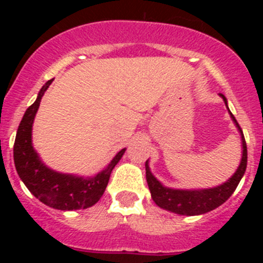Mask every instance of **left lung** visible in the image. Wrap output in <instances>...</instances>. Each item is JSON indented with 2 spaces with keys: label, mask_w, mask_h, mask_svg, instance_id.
<instances>
[{
  "label": "left lung",
  "mask_w": 263,
  "mask_h": 263,
  "mask_svg": "<svg viewBox=\"0 0 263 263\" xmlns=\"http://www.w3.org/2000/svg\"><path fill=\"white\" fill-rule=\"evenodd\" d=\"M220 97L222 98L225 105L228 107L227 98L222 94H220ZM228 110H229V108H228ZM229 115L232 117L233 121H234L238 131L240 132L243 148L240 164L237 171H235V173L232 176V178H229L225 183L214 188H205V190H174V188L163 185L153 176L150 168H148V160H146L145 166H146V181L148 190H150L154 202L159 208L171 211V213L193 216V215L206 214L209 211L214 210V209L219 208L220 205H222L233 195L235 188L239 184L242 177L245 176L247 168V144L239 123H238L237 119L232 115L230 110Z\"/></svg>",
  "instance_id": "left-lung-1"
}]
</instances>
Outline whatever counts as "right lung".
<instances>
[{
    "instance_id": "right-lung-1",
    "label": "right lung",
    "mask_w": 263,
    "mask_h": 263,
    "mask_svg": "<svg viewBox=\"0 0 263 263\" xmlns=\"http://www.w3.org/2000/svg\"><path fill=\"white\" fill-rule=\"evenodd\" d=\"M52 81L43 85L36 100L26 109L18 124L14 144L15 166L26 188L44 205L63 211L87 209L100 200L109 182L110 173L126 148H122L102 172L91 178L58 173L44 165L31 144V128L42 97Z\"/></svg>"
}]
</instances>
